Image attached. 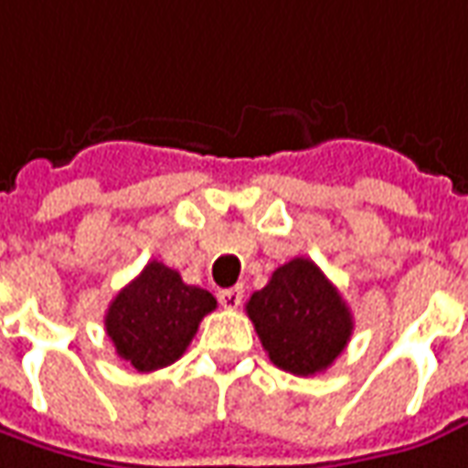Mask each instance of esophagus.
Masks as SVG:
<instances>
[{
  "label": "esophagus",
  "mask_w": 468,
  "mask_h": 468,
  "mask_svg": "<svg viewBox=\"0 0 468 468\" xmlns=\"http://www.w3.org/2000/svg\"><path fill=\"white\" fill-rule=\"evenodd\" d=\"M218 300H220V304L225 310H235V307H240V302H243V289H222L220 294H218Z\"/></svg>",
  "instance_id": "34e87169"
}]
</instances>
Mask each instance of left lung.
I'll return each instance as SVG.
<instances>
[{
    "instance_id": "left-lung-1",
    "label": "left lung",
    "mask_w": 468,
    "mask_h": 468,
    "mask_svg": "<svg viewBox=\"0 0 468 468\" xmlns=\"http://www.w3.org/2000/svg\"><path fill=\"white\" fill-rule=\"evenodd\" d=\"M246 313L271 364L297 377L325 371L354 333L341 292L310 259L279 266L269 284L250 294Z\"/></svg>"
}]
</instances>
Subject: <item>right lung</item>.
<instances>
[{"mask_svg": "<svg viewBox=\"0 0 468 468\" xmlns=\"http://www.w3.org/2000/svg\"><path fill=\"white\" fill-rule=\"evenodd\" d=\"M218 307L207 289L181 282L179 271L151 261L104 314L117 356L138 371L174 364L192 343L202 317Z\"/></svg>", "mask_w": 468, "mask_h": 468, "instance_id": "add662e5", "label": "right lung"}]
</instances>
